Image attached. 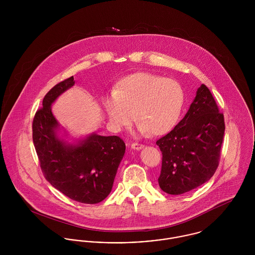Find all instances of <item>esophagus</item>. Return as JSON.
Listing matches in <instances>:
<instances>
[{
    "instance_id": "34e87169",
    "label": "esophagus",
    "mask_w": 255,
    "mask_h": 255,
    "mask_svg": "<svg viewBox=\"0 0 255 255\" xmlns=\"http://www.w3.org/2000/svg\"><path fill=\"white\" fill-rule=\"evenodd\" d=\"M131 147H132L133 149H135V150H140V149H142V148L144 147V145H143V144H141V143L134 142V143H132V144H131Z\"/></svg>"
}]
</instances>
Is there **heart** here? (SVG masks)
<instances>
[{"label":"heart","instance_id":"obj_1","mask_svg":"<svg viewBox=\"0 0 255 255\" xmlns=\"http://www.w3.org/2000/svg\"><path fill=\"white\" fill-rule=\"evenodd\" d=\"M182 86L173 79L136 73L119 80L113 92L103 97L110 125L120 131L135 118L141 134L161 136L176 126L184 105Z\"/></svg>","mask_w":255,"mask_h":255}]
</instances>
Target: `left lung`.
Instances as JSON below:
<instances>
[{"label":"left lung","instance_id":"8db88e82","mask_svg":"<svg viewBox=\"0 0 255 255\" xmlns=\"http://www.w3.org/2000/svg\"><path fill=\"white\" fill-rule=\"evenodd\" d=\"M224 130L223 115L209 88L201 84L185 117L156 141L163 156L160 188L179 195L207 182L217 169Z\"/></svg>","mask_w":255,"mask_h":255}]
</instances>
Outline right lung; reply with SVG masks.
Here are the masks:
<instances>
[{
    "label": "right lung",
    "mask_w": 255,
    "mask_h": 255,
    "mask_svg": "<svg viewBox=\"0 0 255 255\" xmlns=\"http://www.w3.org/2000/svg\"><path fill=\"white\" fill-rule=\"evenodd\" d=\"M74 85L71 77L44 96L33 120V141L41 171L53 187L79 203L97 204L111 193L126 146L118 136L92 133L70 142L66 131L61 135L51 106Z\"/></svg>",
    "instance_id": "1"
}]
</instances>
